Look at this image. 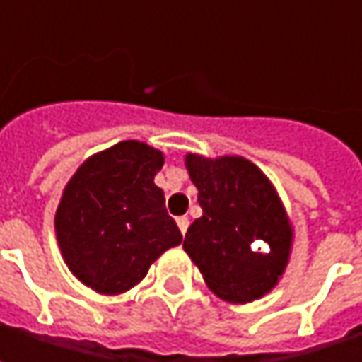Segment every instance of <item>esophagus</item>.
<instances>
[{"instance_id":"obj_1","label":"esophagus","mask_w":362,"mask_h":362,"mask_svg":"<svg viewBox=\"0 0 362 362\" xmlns=\"http://www.w3.org/2000/svg\"><path fill=\"white\" fill-rule=\"evenodd\" d=\"M177 226H179V230H181V233L185 235L187 233V228H189V217H177Z\"/></svg>"}]
</instances>
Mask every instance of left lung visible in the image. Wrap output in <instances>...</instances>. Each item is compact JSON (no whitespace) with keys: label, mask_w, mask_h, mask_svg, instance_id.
<instances>
[{"label":"left lung","mask_w":362,"mask_h":362,"mask_svg":"<svg viewBox=\"0 0 362 362\" xmlns=\"http://www.w3.org/2000/svg\"><path fill=\"white\" fill-rule=\"evenodd\" d=\"M203 216L183 247L205 284L228 302H252L286 270L292 228L270 179L243 157H185Z\"/></svg>","instance_id":"left-lung-1"}]
</instances>
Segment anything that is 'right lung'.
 Listing matches in <instances>:
<instances>
[{
  "mask_svg": "<svg viewBox=\"0 0 362 362\" xmlns=\"http://www.w3.org/2000/svg\"><path fill=\"white\" fill-rule=\"evenodd\" d=\"M163 153L122 141L80 165L56 211L64 262L98 294H122L157 257L183 242L155 175Z\"/></svg>",
  "mask_w": 362,
  "mask_h": 362,
  "instance_id": "obj_1",
  "label": "right lung"
}]
</instances>
